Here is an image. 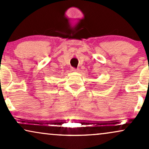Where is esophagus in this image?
<instances>
[{
	"label": "esophagus",
	"mask_w": 149,
	"mask_h": 149,
	"mask_svg": "<svg viewBox=\"0 0 149 149\" xmlns=\"http://www.w3.org/2000/svg\"><path fill=\"white\" fill-rule=\"evenodd\" d=\"M71 71H78V69H75V68H72V69H71Z\"/></svg>",
	"instance_id": "esophagus-1"
}]
</instances>
